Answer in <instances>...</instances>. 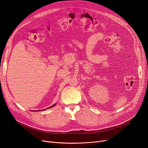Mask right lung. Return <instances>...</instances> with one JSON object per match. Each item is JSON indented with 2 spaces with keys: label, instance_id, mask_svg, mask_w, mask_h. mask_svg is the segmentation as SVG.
I'll use <instances>...</instances> for the list:
<instances>
[{
  "label": "right lung",
  "instance_id": "1",
  "mask_svg": "<svg viewBox=\"0 0 148 148\" xmlns=\"http://www.w3.org/2000/svg\"><path fill=\"white\" fill-rule=\"evenodd\" d=\"M56 103H55V104H53V106H52L51 107H49V108H51V107H54L55 106H56ZM44 110H46V109H44Z\"/></svg>",
  "mask_w": 148,
  "mask_h": 148
}]
</instances>
